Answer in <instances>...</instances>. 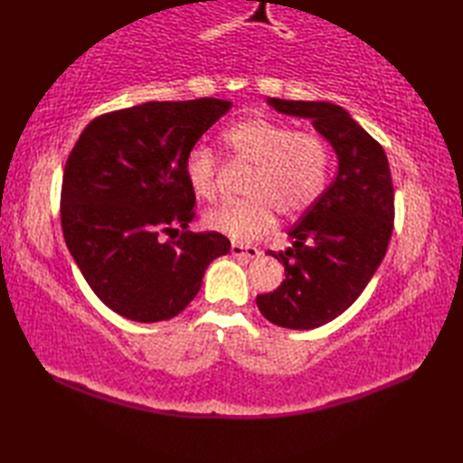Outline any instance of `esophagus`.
<instances>
[{"label":"esophagus","instance_id":"obj_1","mask_svg":"<svg viewBox=\"0 0 463 463\" xmlns=\"http://www.w3.org/2000/svg\"><path fill=\"white\" fill-rule=\"evenodd\" d=\"M231 254L232 257H237V259H257L259 257V250L254 249V247H242V244H239V242H232L231 244Z\"/></svg>","mask_w":463,"mask_h":463}]
</instances>
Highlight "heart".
Segmentation results:
<instances>
[{
  "mask_svg": "<svg viewBox=\"0 0 463 463\" xmlns=\"http://www.w3.org/2000/svg\"><path fill=\"white\" fill-rule=\"evenodd\" d=\"M222 145L239 161L254 166L247 201L224 203L204 214V226L234 242H252L274 224L302 214L318 199L326 181L330 153L320 137L294 133L288 125L249 117L222 133ZM216 156L194 146L184 159V179L199 201L216 196Z\"/></svg>",
  "mask_w": 463,
  "mask_h": 463,
  "instance_id": "heart-1",
  "label": "heart"
}]
</instances>
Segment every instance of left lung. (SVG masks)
<instances>
[{
	"mask_svg": "<svg viewBox=\"0 0 463 463\" xmlns=\"http://www.w3.org/2000/svg\"><path fill=\"white\" fill-rule=\"evenodd\" d=\"M267 103L308 119L338 159L332 184L288 232L290 247L269 252L287 279L257 297L269 322L312 330L350 308L378 270L394 229V186L386 153L340 105L274 97Z\"/></svg>",
	"mask_w": 463,
	"mask_h": 463,
	"instance_id": "1",
	"label": "left lung"
}]
</instances>
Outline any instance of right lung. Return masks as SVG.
Returning <instances> with one entry per match:
<instances>
[{"instance_id":"right-lung-1","label":"right lung","mask_w":463,"mask_h":463,"mask_svg":"<svg viewBox=\"0 0 463 463\" xmlns=\"http://www.w3.org/2000/svg\"><path fill=\"white\" fill-rule=\"evenodd\" d=\"M231 107L206 97L107 113L85 127L69 155L65 244L97 298L123 318L161 322L181 314L201 290L206 267L229 254L222 234L186 231L194 194L184 159ZM171 232L182 234L163 241Z\"/></svg>"}]
</instances>
